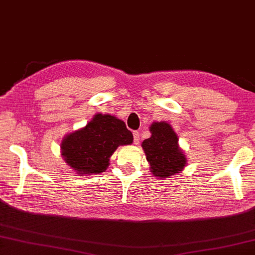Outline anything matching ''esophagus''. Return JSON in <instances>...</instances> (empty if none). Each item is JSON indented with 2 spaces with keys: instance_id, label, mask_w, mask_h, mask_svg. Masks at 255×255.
Segmentation results:
<instances>
[{
  "instance_id": "obj_1",
  "label": "esophagus",
  "mask_w": 255,
  "mask_h": 255,
  "mask_svg": "<svg viewBox=\"0 0 255 255\" xmlns=\"http://www.w3.org/2000/svg\"><path fill=\"white\" fill-rule=\"evenodd\" d=\"M132 133H133V143H135V145H138L140 141V133L139 131H133Z\"/></svg>"
}]
</instances>
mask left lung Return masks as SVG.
I'll return each instance as SVG.
<instances>
[{"instance_id": "1", "label": "left lung", "mask_w": 255, "mask_h": 255, "mask_svg": "<svg viewBox=\"0 0 255 255\" xmlns=\"http://www.w3.org/2000/svg\"><path fill=\"white\" fill-rule=\"evenodd\" d=\"M151 136L142 141L152 175L167 178L180 172L186 164L185 155L178 147V138L167 123H154L150 126Z\"/></svg>"}]
</instances>
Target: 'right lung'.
Segmentation results:
<instances>
[{"label":"right lung","instance_id":"right-lung-1","mask_svg":"<svg viewBox=\"0 0 255 255\" xmlns=\"http://www.w3.org/2000/svg\"><path fill=\"white\" fill-rule=\"evenodd\" d=\"M132 133L123 120L98 114L85 128L68 135L61 142L66 163L78 174H100L109 165L119 145H130Z\"/></svg>","mask_w":255,"mask_h":255}]
</instances>
